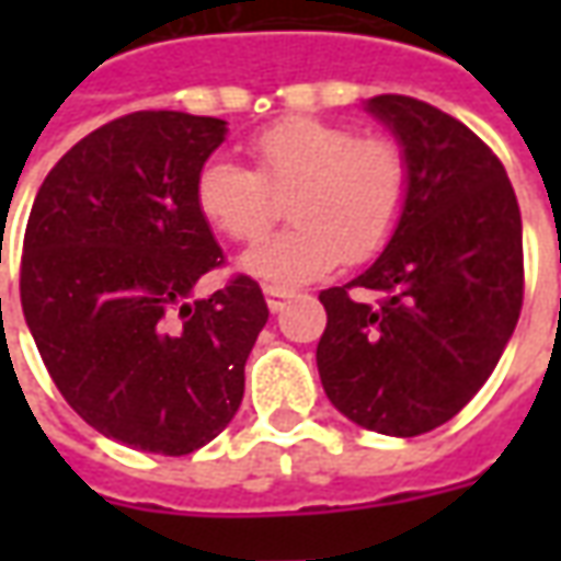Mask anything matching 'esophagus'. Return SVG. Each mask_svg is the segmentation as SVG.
<instances>
[{
	"instance_id": "34e87169",
	"label": "esophagus",
	"mask_w": 561,
	"mask_h": 561,
	"mask_svg": "<svg viewBox=\"0 0 561 561\" xmlns=\"http://www.w3.org/2000/svg\"><path fill=\"white\" fill-rule=\"evenodd\" d=\"M264 297H267L270 312H279L282 306H285V300L294 297V291H288V288H276V285H267V288H264Z\"/></svg>"
}]
</instances>
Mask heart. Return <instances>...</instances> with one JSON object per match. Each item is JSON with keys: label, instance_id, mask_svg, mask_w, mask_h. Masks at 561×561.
I'll list each match as a JSON object with an SVG mask.
<instances>
[{"label": "heart", "instance_id": "obj_1", "mask_svg": "<svg viewBox=\"0 0 561 561\" xmlns=\"http://www.w3.org/2000/svg\"><path fill=\"white\" fill-rule=\"evenodd\" d=\"M249 156L252 168L209 156L195 173V207L228 240L255 245L288 197L291 228L243 261L273 285L316 279L340 261H373L409 207V156L388 135H360L321 116H282L249 138Z\"/></svg>", "mask_w": 561, "mask_h": 561}]
</instances>
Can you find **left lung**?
Masks as SVG:
<instances>
[{
    "label": "left lung",
    "instance_id": "1",
    "mask_svg": "<svg viewBox=\"0 0 561 561\" xmlns=\"http://www.w3.org/2000/svg\"><path fill=\"white\" fill-rule=\"evenodd\" d=\"M369 111L400 138L412 192L376 264L318 294V376L348 421L412 438L462 412L505 352L523 309V221L505 164L469 126L393 92Z\"/></svg>",
    "mask_w": 561,
    "mask_h": 561
}]
</instances>
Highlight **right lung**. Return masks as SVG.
I'll list each match as a JSON object with an SVG mask.
<instances>
[{"instance_id":"add662e5","label":"right lung","mask_w":561,"mask_h":561,"mask_svg":"<svg viewBox=\"0 0 561 561\" xmlns=\"http://www.w3.org/2000/svg\"><path fill=\"white\" fill-rule=\"evenodd\" d=\"M225 119L138 111L78 140L32 204L20 304L47 373L83 421L128 447L183 457L231 423L270 309L225 264L195 207V173Z\"/></svg>"}]
</instances>
